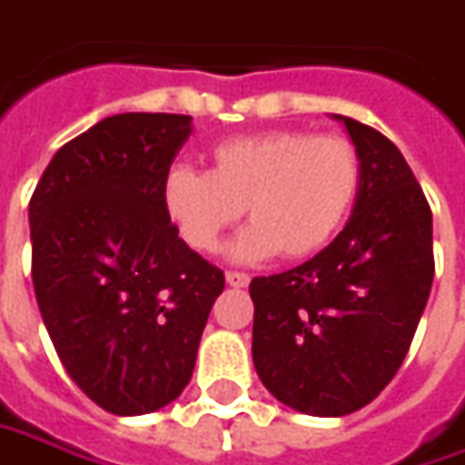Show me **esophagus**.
<instances>
[{"label": "esophagus", "instance_id": "obj_1", "mask_svg": "<svg viewBox=\"0 0 465 465\" xmlns=\"http://www.w3.org/2000/svg\"><path fill=\"white\" fill-rule=\"evenodd\" d=\"M226 283L233 286V289H244V286H250V275L247 272H226Z\"/></svg>", "mask_w": 465, "mask_h": 465}]
</instances>
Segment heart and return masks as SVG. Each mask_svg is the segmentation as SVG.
<instances>
[{
	"label": "heart",
	"instance_id": "heart-1",
	"mask_svg": "<svg viewBox=\"0 0 465 465\" xmlns=\"http://www.w3.org/2000/svg\"><path fill=\"white\" fill-rule=\"evenodd\" d=\"M361 184V161L346 137L271 130L218 143L211 172L173 169L163 205L194 252H213L247 211L252 221L229 244L236 262L281 252L289 260L320 252L343 226Z\"/></svg>",
	"mask_w": 465,
	"mask_h": 465
}]
</instances>
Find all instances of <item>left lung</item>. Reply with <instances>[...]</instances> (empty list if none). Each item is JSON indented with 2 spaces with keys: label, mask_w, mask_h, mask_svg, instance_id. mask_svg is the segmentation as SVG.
<instances>
[{
  "label": "left lung",
  "mask_w": 465,
  "mask_h": 465,
  "mask_svg": "<svg viewBox=\"0 0 465 465\" xmlns=\"http://www.w3.org/2000/svg\"><path fill=\"white\" fill-rule=\"evenodd\" d=\"M361 161L351 218L293 271L250 283L252 359L283 406L346 416L385 391L403 364L434 278L432 211L393 143L333 114Z\"/></svg>",
  "instance_id": "1"
}]
</instances>
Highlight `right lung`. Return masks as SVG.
<instances>
[{
    "mask_svg": "<svg viewBox=\"0 0 465 465\" xmlns=\"http://www.w3.org/2000/svg\"><path fill=\"white\" fill-rule=\"evenodd\" d=\"M184 114L106 116L51 158L31 197L33 289L51 343L104 411L176 401L223 272L193 252L163 205Z\"/></svg>",
    "mask_w": 465,
    "mask_h": 465,
    "instance_id": "obj_1",
    "label": "right lung"
}]
</instances>
